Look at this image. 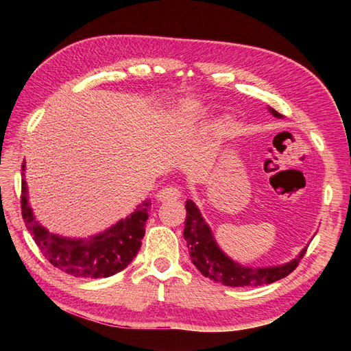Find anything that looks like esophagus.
<instances>
[{"label": "esophagus", "instance_id": "34e87169", "mask_svg": "<svg viewBox=\"0 0 351 351\" xmlns=\"http://www.w3.org/2000/svg\"><path fill=\"white\" fill-rule=\"evenodd\" d=\"M182 193H183L182 187L173 184V186H167L162 190H159L156 197L159 200H177L182 197Z\"/></svg>", "mask_w": 351, "mask_h": 351}]
</instances>
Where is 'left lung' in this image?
<instances>
[{
    "label": "left lung",
    "mask_w": 351,
    "mask_h": 351,
    "mask_svg": "<svg viewBox=\"0 0 351 351\" xmlns=\"http://www.w3.org/2000/svg\"><path fill=\"white\" fill-rule=\"evenodd\" d=\"M275 117L281 114L271 110ZM186 221H184V239L187 241V249L190 259L195 267L205 275L206 278L222 282L228 287H258L262 284H272L287 275H290L297 267L300 259H303L306 249L297 256V259L281 267L272 268H249L240 263L232 262L219 250L217 243L212 237V232L206 222L202 218L199 209L192 200L186 202Z\"/></svg>",
    "instance_id": "obj_1"
}]
</instances>
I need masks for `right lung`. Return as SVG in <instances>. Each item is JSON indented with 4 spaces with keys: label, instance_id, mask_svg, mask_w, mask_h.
<instances>
[{
    "label": "right lung",
    "instance_id": "add662e5",
    "mask_svg": "<svg viewBox=\"0 0 351 351\" xmlns=\"http://www.w3.org/2000/svg\"><path fill=\"white\" fill-rule=\"evenodd\" d=\"M23 169L25 162L22 165ZM151 205V199H146L129 217L97 237L89 240L62 239L38 224L27 202L26 182L25 178L22 180L20 206L32 239L51 265L76 278H107L123 271L141 249Z\"/></svg>",
    "mask_w": 351,
    "mask_h": 351
}]
</instances>
